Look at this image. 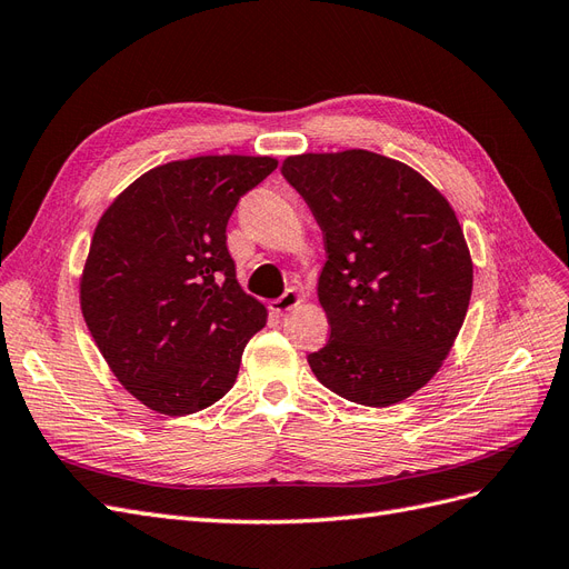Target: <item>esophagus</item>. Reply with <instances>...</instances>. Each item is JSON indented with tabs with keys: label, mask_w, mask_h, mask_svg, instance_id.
<instances>
[{
	"label": "esophagus",
	"mask_w": 569,
	"mask_h": 569,
	"mask_svg": "<svg viewBox=\"0 0 569 569\" xmlns=\"http://www.w3.org/2000/svg\"><path fill=\"white\" fill-rule=\"evenodd\" d=\"M299 303H301L299 291L297 289H287L280 299L272 301V311L274 313H287V311H291V308H297Z\"/></svg>",
	"instance_id": "obj_1"
}]
</instances>
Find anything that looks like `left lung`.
<instances>
[{
	"instance_id": "1",
	"label": "left lung",
	"mask_w": 569,
	"mask_h": 569,
	"mask_svg": "<svg viewBox=\"0 0 569 569\" xmlns=\"http://www.w3.org/2000/svg\"><path fill=\"white\" fill-rule=\"evenodd\" d=\"M282 176L313 211L327 253L318 301L330 339L308 366L353 403L408 399L439 372L470 306L472 258L449 199L368 149L287 157Z\"/></svg>"
}]
</instances>
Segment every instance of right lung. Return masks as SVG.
Here are the masks:
<instances>
[{"mask_svg":"<svg viewBox=\"0 0 569 569\" xmlns=\"http://www.w3.org/2000/svg\"><path fill=\"white\" fill-rule=\"evenodd\" d=\"M272 157H194L147 170L101 213L80 274V311L137 401L189 416L226 396L266 306L237 282L226 228Z\"/></svg>","mask_w":569,"mask_h":569,"instance_id":"right-lung-1","label":"right lung"}]
</instances>
